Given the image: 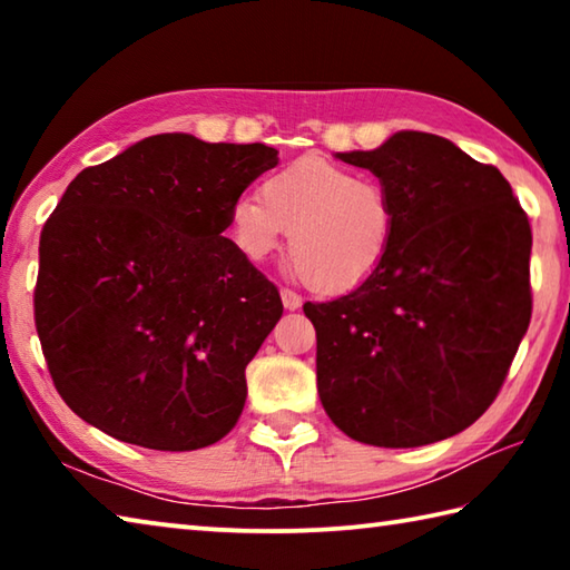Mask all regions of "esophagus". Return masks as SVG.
Wrapping results in <instances>:
<instances>
[{"mask_svg":"<svg viewBox=\"0 0 570 570\" xmlns=\"http://www.w3.org/2000/svg\"><path fill=\"white\" fill-rule=\"evenodd\" d=\"M282 302H284V308H288V312H294V308L302 306V296H298L296 292H292V288H282Z\"/></svg>","mask_w":570,"mask_h":570,"instance_id":"34e87169","label":"esophagus"}]
</instances>
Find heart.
Here are the masks:
<instances>
[{
	"mask_svg": "<svg viewBox=\"0 0 570 570\" xmlns=\"http://www.w3.org/2000/svg\"><path fill=\"white\" fill-rule=\"evenodd\" d=\"M258 196L230 206V234L262 262L282 246L314 292L344 294L380 272L394 244V206L382 183L320 156L298 158L266 176Z\"/></svg>",
	"mask_w": 570,
	"mask_h": 570,
	"instance_id": "obj_1",
	"label": "heart"
}]
</instances>
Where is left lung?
Instances as JSON below:
<instances>
[{"mask_svg": "<svg viewBox=\"0 0 570 570\" xmlns=\"http://www.w3.org/2000/svg\"><path fill=\"white\" fill-rule=\"evenodd\" d=\"M336 158L380 178L397 226L370 282L304 304L320 400L364 445L458 435L493 404L528 332L525 210L503 173L440 135L400 130L380 148Z\"/></svg>", "mask_w": 570, "mask_h": 570, "instance_id": "8db88e82", "label": "left lung"}]
</instances>
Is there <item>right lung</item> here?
Returning a JSON list of instances; mask_svg holds the SVG:
<instances>
[{
  "label": "right lung",
  "instance_id": "1",
  "mask_svg": "<svg viewBox=\"0 0 570 570\" xmlns=\"http://www.w3.org/2000/svg\"><path fill=\"white\" fill-rule=\"evenodd\" d=\"M276 156L163 132L77 173L42 228L35 286L47 370L77 417L170 452L234 430L246 364L284 304L220 234Z\"/></svg>",
  "mask_w": 570,
  "mask_h": 570
}]
</instances>
